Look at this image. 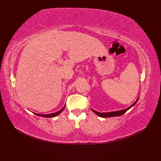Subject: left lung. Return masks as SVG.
<instances>
[{"label":"left lung","mask_w":161,"mask_h":161,"mask_svg":"<svg viewBox=\"0 0 161 161\" xmlns=\"http://www.w3.org/2000/svg\"><path fill=\"white\" fill-rule=\"evenodd\" d=\"M138 98L137 99V100H136V101L134 102V103L131 104V106H130V107H129L128 108H126L125 109H123V110L111 111V112H106V113H100V112L93 110V109H91V110L93 111L95 114L97 115L98 116H100V117H102V118H110V117H115V116H120L124 114H125V113L129 109H130L131 107H133V106H134L136 104V102H138Z\"/></svg>","instance_id":"1"}]
</instances>
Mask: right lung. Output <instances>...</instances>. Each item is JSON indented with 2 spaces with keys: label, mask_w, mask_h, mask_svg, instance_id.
I'll return each mask as SVG.
<instances>
[{
  "label": "right lung",
  "mask_w": 161,
  "mask_h": 161,
  "mask_svg": "<svg viewBox=\"0 0 161 161\" xmlns=\"http://www.w3.org/2000/svg\"><path fill=\"white\" fill-rule=\"evenodd\" d=\"M64 108H65V106H64V107L62 108L61 109V110L58 111H57V112H55V113H53V114H45V115H43V114H35V113H34V114H35L36 115H38V116H42V117H45V118H54V117H55V116H57V115H58L59 114H60L61 113L64 111Z\"/></svg>",
  "instance_id": "right-lung-1"
}]
</instances>
